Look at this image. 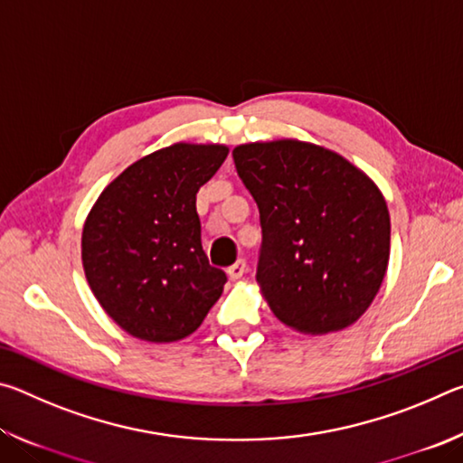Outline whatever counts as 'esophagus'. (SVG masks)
<instances>
[{
  "mask_svg": "<svg viewBox=\"0 0 463 463\" xmlns=\"http://www.w3.org/2000/svg\"><path fill=\"white\" fill-rule=\"evenodd\" d=\"M245 269H247V261L245 260H237L226 271H229V278L231 279H241L242 273H245Z\"/></svg>",
  "mask_w": 463,
  "mask_h": 463,
  "instance_id": "1",
  "label": "esophagus"
}]
</instances>
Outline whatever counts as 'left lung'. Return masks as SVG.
<instances>
[{"instance_id": "left-lung-1", "label": "left lung", "mask_w": 463, "mask_h": 463, "mask_svg": "<svg viewBox=\"0 0 463 463\" xmlns=\"http://www.w3.org/2000/svg\"><path fill=\"white\" fill-rule=\"evenodd\" d=\"M232 159L260 208L257 281L273 315L307 335L354 325L390 260L378 185L341 155L292 138L239 145Z\"/></svg>"}]
</instances>
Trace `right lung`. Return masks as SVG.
<instances>
[{"instance_id": "add662e5", "label": "right lung", "mask_w": 463, "mask_h": 463, "mask_svg": "<svg viewBox=\"0 0 463 463\" xmlns=\"http://www.w3.org/2000/svg\"><path fill=\"white\" fill-rule=\"evenodd\" d=\"M226 155L224 145L165 146L124 169L93 203L81 237L85 278L137 339H184L222 294L226 273L202 249L195 194Z\"/></svg>"}]
</instances>
